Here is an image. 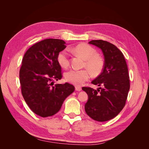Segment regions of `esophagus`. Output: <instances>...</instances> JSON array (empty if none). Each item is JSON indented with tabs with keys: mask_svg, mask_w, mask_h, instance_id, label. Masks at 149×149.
Returning a JSON list of instances; mask_svg holds the SVG:
<instances>
[{
	"mask_svg": "<svg viewBox=\"0 0 149 149\" xmlns=\"http://www.w3.org/2000/svg\"><path fill=\"white\" fill-rule=\"evenodd\" d=\"M75 89H76V91H81V86H75Z\"/></svg>",
	"mask_w": 149,
	"mask_h": 149,
	"instance_id": "34e87169",
	"label": "esophagus"
}]
</instances>
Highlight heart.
Wrapping results in <instances>:
<instances>
[{
  "instance_id": "b5f03b06",
  "label": "heart",
  "mask_w": 149,
  "mask_h": 149,
  "mask_svg": "<svg viewBox=\"0 0 149 149\" xmlns=\"http://www.w3.org/2000/svg\"><path fill=\"white\" fill-rule=\"evenodd\" d=\"M72 50L86 60L84 66L88 67L93 75L97 76L101 73L104 63L101 58L97 55L95 48L88 44L81 43L74 47ZM57 61L63 68H67L70 66L69 53L66 49H63L59 52L57 56ZM88 69L80 70L72 69L66 72L65 79L68 82L72 84H82L91 77V72Z\"/></svg>"
}]
</instances>
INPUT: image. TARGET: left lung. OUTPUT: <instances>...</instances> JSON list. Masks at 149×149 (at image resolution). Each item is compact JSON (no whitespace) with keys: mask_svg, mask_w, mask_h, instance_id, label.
<instances>
[{"mask_svg":"<svg viewBox=\"0 0 149 149\" xmlns=\"http://www.w3.org/2000/svg\"><path fill=\"white\" fill-rule=\"evenodd\" d=\"M89 43L101 49L104 64L102 73L91 82L101 87L97 90L82 88L88 95L85 111L93 119L104 122L115 118L125 106L130 89L127 65L123 53L114 45L102 40Z\"/></svg>","mask_w":149,"mask_h":149,"instance_id":"1","label":"left lung"}]
</instances>
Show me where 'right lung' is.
<instances>
[{"label": "right lung", "instance_id": "right-lung-1", "mask_svg": "<svg viewBox=\"0 0 149 149\" xmlns=\"http://www.w3.org/2000/svg\"><path fill=\"white\" fill-rule=\"evenodd\" d=\"M65 48L63 40L45 39L31 46L22 60L19 73L22 96L30 109L43 118L56 114L74 91V86L68 83L53 86L54 81L62 78L57 56Z\"/></svg>", "mask_w": 149, "mask_h": 149}]
</instances>
